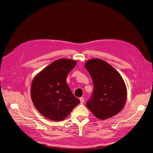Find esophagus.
I'll return each mask as SVG.
<instances>
[{"label": "esophagus", "mask_w": 153, "mask_h": 153, "mask_svg": "<svg viewBox=\"0 0 153 153\" xmlns=\"http://www.w3.org/2000/svg\"><path fill=\"white\" fill-rule=\"evenodd\" d=\"M80 101H81V104H83L84 103V97H80Z\"/></svg>", "instance_id": "esophagus-1"}]
</instances>
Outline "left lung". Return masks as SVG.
<instances>
[{
  "mask_svg": "<svg viewBox=\"0 0 153 153\" xmlns=\"http://www.w3.org/2000/svg\"><path fill=\"white\" fill-rule=\"evenodd\" d=\"M94 85L91 97L86 105L96 117L101 120L118 114L127 98L125 82L119 73L105 61L92 59L85 62Z\"/></svg>",
  "mask_w": 153,
  "mask_h": 153,
  "instance_id": "1",
  "label": "left lung"
}]
</instances>
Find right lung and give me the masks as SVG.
<instances>
[{"mask_svg": "<svg viewBox=\"0 0 153 153\" xmlns=\"http://www.w3.org/2000/svg\"><path fill=\"white\" fill-rule=\"evenodd\" d=\"M77 64L69 59L55 61L37 74L31 85L32 101L37 110L50 120L67 117L79 99L72 93L66 78Z\"/></svg>", "mask_w": 153, "mask_h": 153, "instance_id": "add662e5", "label": "right lung"}]
</instances>
